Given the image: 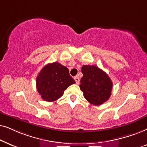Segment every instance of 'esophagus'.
I'll list each match as a JSON object with an SVG mask.
<instances>
[{
  "label": "esophagus",
  "mask_w": 147,
  "mask_h": 147,
  "mask_svg": "<svg viewBox=\"0 0 147 147\" xmlns=\"http://www.w3.org/2000/svg\"><path fill=\"white\" fill-rule=\"evenodd\" d=\"M74 79H75V81H76V83L77 84H79V82H80V79L78 77H75V78H74Z\"/></svg>",
  "instance_id": "1"
}]
</instances>
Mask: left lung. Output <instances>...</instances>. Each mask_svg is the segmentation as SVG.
<instances>
[{"instance_id":"left-lung-1","label":"left lung","mask_w":147,"mask_h":147,"mask_svg":"<svg viewBox=\"0 0 147 147\" xmlns=\"http://www.w3.org/2000/svg\"><path fill=\"white\" fill-rule=\"evenodd\" d=\"M81 72L83 76L79 87L84 97L95 105H100L108 100L113 86L109 76L94 65H84Z\"/></svg>"}]
</instances>
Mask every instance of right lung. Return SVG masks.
I'll list each match as a JSON object with an SVG mask.
<instances>
[{"instance_id":"add662e5","label":"right lung","mask_w":147,"mask_h":147,"mask_svg":"<svg viewBox=\"0 0 147 147\" xmlns=\"http://www.w3.org/2000/svg\"><path fill=\"white\" fill-rule=\"evenodd\" d=\"M69 70L58 62L46 64L36 78V87L44 101L52 102L60 98L70 85L75 84Z\"/></svg>"}]
</instances>
